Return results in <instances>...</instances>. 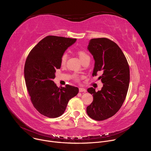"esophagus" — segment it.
Returning <instances> with one entry per match:
<instances>
[{
	"label": "esophagus",
	"mask_w": 151,
	"mask_h": 151,
	"mask_svg": "<svg viewBox=\"0 0 151 151\" xmlns=\"http://www.w3.org/2000/svg\"><path fill=\"white\" fill-rule=\"evenodd\" d=\"M79 91L81 93V92H84V93H85L86 91V90L85 89V88H79Z\"/></svg>",
	"instance_id": "1"
}]
</instances>
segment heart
Wrapping results in <instances>:
<instances>
[{
	"mask_svg": "<svg viewBox=\"0 0 151 151\" xmlns=\"http://www.w3.org/2000/svg\"><path fill=\"white\" fill-rule=\"evenodd\" d=\"M77 55L79 57L80 60L81 61V62L82 63L83 61L87 60H90V56L88 55V54L83 51H78L77 52ZM67 60V54H64L62 55L61 59H60V64L61 66H64V64H66ZM74 78L75 80H78V77L76 75H75Z\"/></svg>",
	"mask_w": 151,
	"mask_h": 151,
	"instance_id": "obj_1",
	"label": "heart"
}]
</instances>
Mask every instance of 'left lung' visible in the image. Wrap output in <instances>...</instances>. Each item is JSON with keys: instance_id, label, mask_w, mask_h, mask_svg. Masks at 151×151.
I'll return each instance as SVG.
<instances>
[{"instance_id": "1", "label": "left lung", "mask_w": 151, "mask_h": 151, "mask_svg": "<svg viewBox=\"0 0 151 151\" xmlns=\"http://www.w3.org/2000/svg\"><path fill=\"white\" fill-rule=\"evenodd\" d=\"M88 50L95 61L93 76L102 73L99 79L103 86L97 92L93 87L88 88L93 101L87 113L94 120L103 121L114 115L122 106L130 83V68L121 48L109 39H91Z\"/></svg>"}]
</instances>
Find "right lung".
Listing matches in <instances>:
<instances>
[{"instance_id": "obj_1", "label": "right lung", "mask_w": 151, "mask_h": 151, "mask_svg": "<svg viewBox=\"0 0 151 151\" xmlns=\"http://www.w3.org/2000/svg\"><path fill=\"white\" fill-rule=\"evenodd\" d=\"M76 39L48 36L31 50L24 66V79L33 106L48 118L61 116L70 99L76 96L78 87L66 85L58 87L53 81L60 59Z\"/></svg>"}]
</instances>
